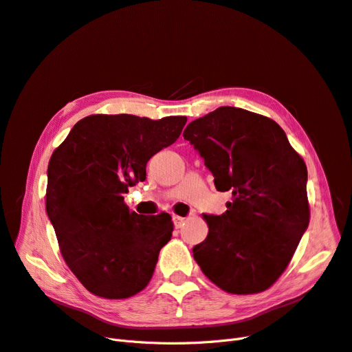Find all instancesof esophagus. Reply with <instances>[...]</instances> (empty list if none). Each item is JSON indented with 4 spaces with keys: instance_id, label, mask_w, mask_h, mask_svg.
Instances as JSON below:
<instances>
[{
    "instance_id": "esophagus-1",
    "label": "esophagus",
    "mask_w": 352,
    "mask_h": 352,
    "mask_svg": "<svg viewBox=\"0 0 352 352\" xmlns=\"http://www.w3.org/2000/svg\"><path fill=\"white\" fill-rule=\"evenodd\" d=\"M185 218H182V217H177V215H175L173 217V223H175V227L176 228H180L182 227V225H184L185 223Z\"/></svg>"
}]
</instances>
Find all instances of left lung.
Wrapping results in <instances>:
<instances>
[{"mask_svg": "<svg viewBox=\"0 0 352 352\" xmlns=\"http://www.w3.org/2000/svg\"><path fill=\"white\" fill-rule=\"evenodd\" d=\"M184 137L232 193L222 215H204L205 241L193 247L204 274L228 293L269 289L290 263L309 225L307 168L286 133L267 117L219 107L192 121Z\"/></svg>", "mask_w": 352, "mask_h": 352, "instance_id": "8db88e82", "label": "left lung"}]
</instances>
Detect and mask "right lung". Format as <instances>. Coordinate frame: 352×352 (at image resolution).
I'll return each instance as SVG.
<instances>
[{"instance_id":"right-lung-1","label":"right lung","mask_w":352,"mask_h":352,"mask_svg":"<svg viewBox=\"0 0 352 352\" xmlns=\"http://www.w3.org/2000/svg\"><path fill=\"white\" fill-rule=\"evenodd\" d=\"M186 121L89 116L53 151L46 212L67 267L96 296L125 299L148 285L172 217L138 215L124 193L146 179L147 162L176 142Z\"/></svg>"}]
</instances>
